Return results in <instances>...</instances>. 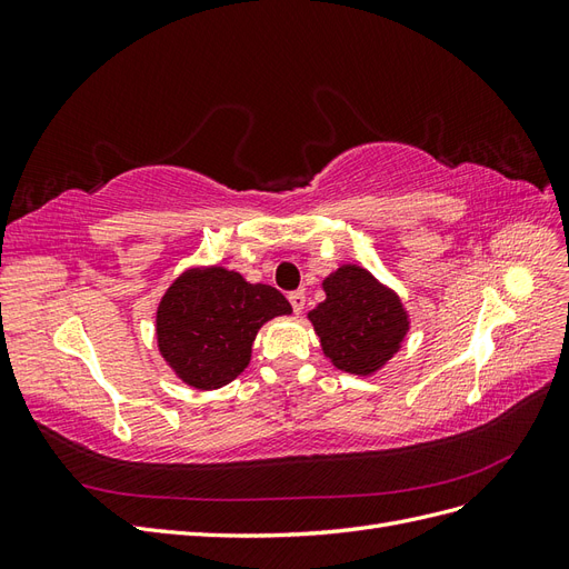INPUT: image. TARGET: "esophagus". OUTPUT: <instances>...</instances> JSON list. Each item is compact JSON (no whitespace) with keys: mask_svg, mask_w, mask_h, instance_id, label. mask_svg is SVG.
Wrapping results in <instances>:
<instances>
[{"mask_svg":"<svg viewBox=\"0 0 569 569\" xmlns=\"http://www.w3.org/2000/svg\"><path fill=\"white\" fill-rule=\"evenodd\" d=\"M289 303H291V308H295V313H301L303 306H306V295H303V291H291Z\"/></svg>","mask_w":569,"mask_h":569,"instance_id":"34e87169","label":"esophagus"}]
</instances>
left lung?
Returning <instances> with one entry per match:
<instances>
[{
    "instance_id": "obj_1",
    "label": "left lung",
    "mask_w": 569,
    "mask_h": 569,
    "mask_svg": "<svg viewBox=\"0 0 569 569\" xmlns=\"http://www.w3.org/2000/svg\"><path fill=\"white\" fill-rule=\"evenodd\" d=\"M322 291L325 301L308 311V320L325 358L358 377L380 372L410 332L401 297L358 263H343L322 278Z\"/></svg>"
}]
</instances>
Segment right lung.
I'll return each instance as SVG.
<instances>
[{
  "label": "right lung",
  "instance_id": "right-lung-1",
  "mask_svg": "<svg viewBox=\"0 0 569 569\" xmlns=\"http://www.w3.org/2000/svg\"><path fill=\"white\" fill-rule=\"evenodd\" d=\"M289 313V301L270 284L247 282L226 266H192L163 291L153 330L170 372L213 391L244 372L258 330Z\"/></svg>",
  "mask_w": 569,
  "mask_h": 569
}]
</instances>
